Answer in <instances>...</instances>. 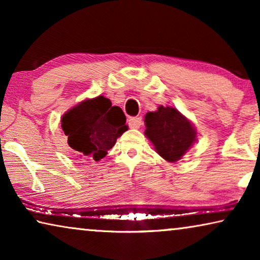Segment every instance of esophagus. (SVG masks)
<instances>
[{
  "label": "esophagus",
  "instance_id": "obj_1",
  "mask_svg": "<svg viewBox=\"0 0 260 260\" xmlns=\"http://www.w3.org/2000/svg\"><path fill=\"white\" fill-rule=\"evenodd\" d=\"M142 118L141 117H130L129 118V126L131 129H138L142 125Z\"/></svg>",
  "mask_w": 260,
  "mask_h": 260
}]
</instances>
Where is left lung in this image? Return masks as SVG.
I'll use <instances>...</instances> for the list:
<instances>
[{
	"instance_id": "8db88e82",
	"label": "left lung",
	"mask_w": 260,
	"mask_h": 260,
	"mask_svg": "<svg viewBox=\"0 0 260 260\" xmlns=\"http://www.w3.org/2000/svg\"><path fill=\"white\" fill-rule=\"evenodd\" d=\"M145 136L165 160H179L196 142V129L189 119L175 108L158 107L144 117Z\"/></svg>"
}]
</instances>
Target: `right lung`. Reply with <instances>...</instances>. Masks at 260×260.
Instances as JSON below:
<instances>
[{
    "label": "right lung",
    "instance_id": "obj_1",
    "mask_svg": "<svg viewBox=\"0 0 260 260\" xmlns=\"http://www.w3.org/2000/svg\"><path fill=\"white\" fill-rule=\"evenodd\" d=\"M122 109L99 96L85 100L62 116L63 134L80 158L99 161L127 130Z\"/></svg>",
    "mask_w": 260,
    "mask_h": 260
}]
</instances>
